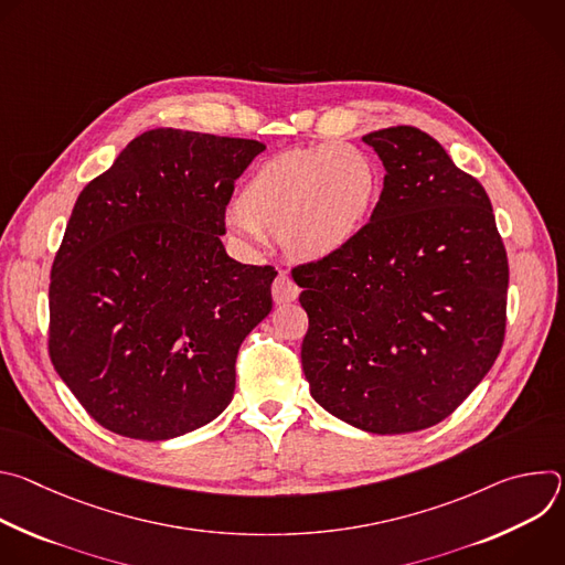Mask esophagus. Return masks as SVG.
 <instances>
[{
    "instance_id": "esophagus-1",
    "label": "esophagus",
    "mask_w": 565,
    "mask_h": 565,
    "mask_svg": "<svg viewBox=\"0 0 565 565\" xmlns=\"http://www.w3.org/2000/svg\"><path fill=\"white\" fill-rule=\"evenodd\" d=\"M297 297H299V286L286 273H279L277 279L273 281V299H275V303H290Z\"/></svg>"
}]
</instances>
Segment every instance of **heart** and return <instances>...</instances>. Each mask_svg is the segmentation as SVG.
<instances>
[{
	"label": "heart",
	"mask_w": 565,
	"mask_h": 565,
	"mask_svg": "<svg viewBox=\"0 0 565 565\" xmlns=\"http://www.w3.org/2000/svg\"><path fill=\"white\" fill-rule=\"evenodd\" d=\"M377 194L380 170L366 151L353 145L290 149L253 172L227 227L250 244L277 236L290 257L321 262L358 241Z\"/></svg>",
	"instance_id": "obj_1"
}]
</instances>
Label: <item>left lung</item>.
<instances>
[{"label":"left lung","mask_w":565,"mask_h":565,"mask_svg":"<svg viewBox=\"0 0 565 565\" xmlns=\"http://www.w3.org/2000/svg\"><path fill=\"white\" fill-rule=\"evenodd\" d=\"M384 174L358 241L292 268L308 315L310 395L371 434L438 425L501 353L508 255L490 196L429 134L397 125L362 138Z\"/></svg>","instance_id":"left-lung-1"}]
</instances>
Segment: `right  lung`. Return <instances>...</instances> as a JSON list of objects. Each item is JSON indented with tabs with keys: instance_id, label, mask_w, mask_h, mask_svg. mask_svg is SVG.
I'll use <instances>...</instances> for the list:
<instances>
[{
	"instance_id": "right-lung-1",
	"label": "right lung",
	"mask_w": 565,
	"mask_h": 565,
	"mask_svg": "<svg viewBox=\"0 0 565 565\" xmlns=\"http://www.w3.org/2000/svg\"><path fill=\"white\" fill-rule=\"evenodd\" d=\"M259 140L160 127L79 192L51 268L49 355L105 429L168 440L232 399L273 266L227 257L225 207Z\"/></svg>"
}]
</instances>
